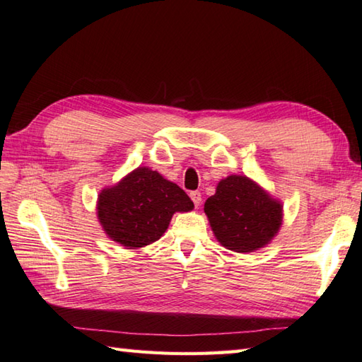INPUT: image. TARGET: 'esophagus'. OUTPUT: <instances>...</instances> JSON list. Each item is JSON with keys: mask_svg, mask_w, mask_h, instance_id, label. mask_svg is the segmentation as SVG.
<instances>
[{"mask_svg": "<svg viewBox=\"0 0 362 362\" xmlns=\"http://www.w3.org/2000/svg\"><path fill=\"white\" fill-rule=\"evenodd\" d=\"M189 197H191V201H193L194 206L197 209V206L201 205V202H202V194L199 193V191H191V193H189Z\"/></svg>", "mask_w": 362, "mask_h": 362, "instance_id": "1", "label": "esophagus"}]
</instances>
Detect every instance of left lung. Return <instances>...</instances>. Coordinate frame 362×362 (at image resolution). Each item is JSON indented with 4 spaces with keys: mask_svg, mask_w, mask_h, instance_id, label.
<instances>
[{
    "mask_svg": "<svg viewBox=\"0 0 362 362\" xmlns=\"http://www.w3.org/2000/svg\"><path fill=\"white\" fill-rule=\"evenodd\" d=\"M204 211L216 240L238 253L264 247L279 233L283 205L245 175L222 179Z\"/></svg>",
    "mask_w": 362,
    "mask_h": 362,
    "instance_id": "8db88e82",
    "label": "left lung"
}]
</instances>
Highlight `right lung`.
<instances>
[{
  "instance_id": "add662e5",
  "label": "right lung",
  "mask_w": 362,
  "mask_h": 362,
  "mask_svg": "<svg viewBox=\"0 0 362 362\" xmlns=\"http://www.w3.org/2000/svg\"><path fill=\"white\" fill-rule=\"evenodd\" d=\"M194 204L175 183L151 168L140 166L98 196V219L105 235L126 249L157 241L175 211H191Z\"/></svg>"
}]
</instances>
